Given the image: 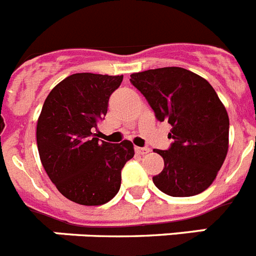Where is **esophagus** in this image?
<instances>
[{"mask_svg": "<svg viewBox=\"0 0 256 256\" xmlns=\"http://www.w3.org/2000/svg\"><path fill=\"white\" fill-rule=\"evenodd\" d=\"M136 151L138 154H141V155H144V154L150 152V148H136Z\"/></svg>", "mask_w": 256, "mask_h": 256, "instance_id": "34e87169", "label": "esophagus"}]
</instances>
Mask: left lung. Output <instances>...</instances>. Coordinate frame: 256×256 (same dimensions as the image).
I'll list each match as a JSON object with an SVG mask.
<instances>
[{"mask_svg": "<svg viewBox=\"0 0 256 256\" xmlns=\"http://www.w3.org/2000/svg\"><path fill=\"white\" fill-rule=\"evenodd\" d=\"M159 122H168V150H154L164 169L155 186L173 198H188L216 180L228 151L230 119L208 80L183 68H160L130 76Z\"/></svg>", "mask_w": 256, "mask_h": 256, "instance_id": "left-lung-1", "label": "left lung"}]
</instances>
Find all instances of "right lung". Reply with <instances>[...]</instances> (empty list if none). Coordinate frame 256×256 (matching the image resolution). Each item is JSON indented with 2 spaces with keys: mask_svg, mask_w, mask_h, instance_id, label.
<instances>
[{
  "mask_svg": "<svg viewBox=\"0 0 256 256\" xmlns=\"http://www.w3.org/2000/svg\"><path fill=\"white\" fill-rule=\"evenodd\" d=\"M122 80V76L73 74L50 92L40 112V162L61 195L76 204L91 206L112 200L120 188L122 169L134 155L130 141L110 144L94 133Z\"/></svg>",
  "mask_w": 256,
  "mask_h": 256,
  "instance_id": "add662e5",
  "label": "right lung"
}]
</instances>
